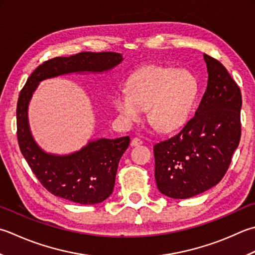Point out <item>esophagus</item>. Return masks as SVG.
Wrapping results in <instances>:
<instances>
[{
	"label": "esophagus",
	"instance_id": "1",
	"mask_svg": "<svg viewBox=\"0 0 255 255\" xmlns=\"http://www.w3.org/2000/svg\"><path fill=\"white\" fill-rule=\"evenodd\" d=\"M142 143H143V141L141 140L140 138H137V137L132 138V140H131V146H133V147H136V146H140V144H142Z\"/></svg>",
	"mask_w": 255,
	"mask_h": 255
}]
</instances>
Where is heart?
<instances>
[{
    "instance_id": "heart-1",
    "label": "heart",
    "mask_w": 255,
    "mask_h": 255,
    "mask_svg": "<svg viewBox=\"0 0 255 255\" xmlns=\"http://www.w3.org/2000/svg\"><path fill=\"white\" fill-rule=\"evenodd\" d=\"M197 94V79L189 72L146 65L129 76L126 93L115 94L113 103L126 122L139 121L147 109L152 126L169 132L186 125Z\"/></svg>"
}]
</instances>
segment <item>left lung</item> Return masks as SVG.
I'll return each instance as SVG.
<instances>
[{
    "mask_svg": "<svg viewBox=\"0 0 255 255\" xmlns=\"http://www.w3.org/2000/svg\"><path fill=\"white\" fill-rule=\"evenodd\" d=\"M208 86L194 116L180 131L153 146L159 191L187 199L222 180L241 138L240 87L226 67L204 54Z\"/></svg>",
    "mask_w": 255,
    "mask_h": 255,
    "instance_id": "obj_1",
    "label": "left lung"
}]
</instances>
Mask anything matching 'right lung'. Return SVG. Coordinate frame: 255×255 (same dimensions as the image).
<instances>
[{"label":"right lung","instance_id":"1","mask_svg":"<svg viewBox=\"0 0 255 255\" xmlns=\"http://www.w3.org/2000/svg\"><path fill=\"white\" fill-rule=\"evenodd\" d=\"M123 61L114 52H82L69 57H54L37 66L19 92L16 107L17 141L21 152L38 181L47 191L65 200L96 204L111 196L119 160L130 142L129 136L99 139L69 156H53L41 149L31 136L27 106L43 79L75 72H104Z\"/></svg>","mask_w":255,"mask_h":255}]
</instances>
